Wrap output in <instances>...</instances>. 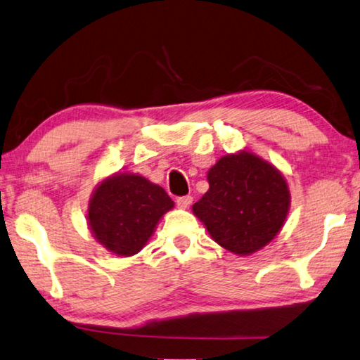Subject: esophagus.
<instances>
[{
    "instance_id": "esophagus-1",
    "label": "esophagus",
    "mask_w": 360,
    "mask_h": 360,
    "mask_svg": "<svg viewBox=\"0 0 360 360\" xmlns=\"http://www.w3.org/2000/svg\"><path fill=\"white\" fill-rule=\"evenodd\" d=\"M192 195H184V197H178L176 198V205H178L179 208H182V210H186V208H189L191 207V203H192Z\"/></svg>"
}]
</instances>
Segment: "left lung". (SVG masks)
<instances>
[{"instance_id": "1", "label": "left lung", "mask_w": 360, "mask_h": 360, "mask_svg": "<svg viewBox=\"0 0 360 360\" xmlns=\"http://www.w3.org/2000/svg\"><path fill=\"white\" fill-rule=\"evenodd\" d=\"M210 189L193 203L211 238L236 255H252L282 229L290 191L281 171L247 150L218 160L208 171Z\"/></svg>"}]
</instances>
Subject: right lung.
Segmentation results:
<instances>
[{
	"label": "right lung",
	"mask_w": 360,
	"mask_h": 360,
	"mask_svg": "<svg viewBox=\"0 0 360 360\" xmlns=\"http://www.w3.org/2000/svg\"><path fill=\"white\" fill-rule=\"evenodd\" d=\"M174 207L162 187L139 174H115L89 200L88 224L96 240L118 256L146 247L162 216Z\"/></svg>",
	"instance_id": "obj_1"
}]
</instances>
